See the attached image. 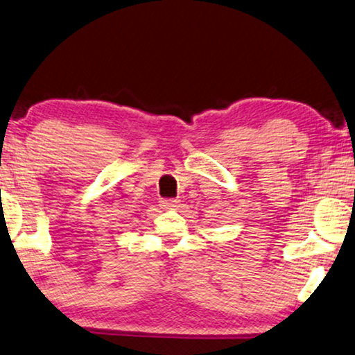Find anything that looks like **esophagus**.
Returning <instances> with one entry per match:
<instances>
[{
    "label": "esophagus",
    "mask_w": 355,
    "mask_h": 355,
    "mask_svg": "<svg viewBox=\"0 0 355 355\" xmlns=\"http://www.w3.org/2000/svg\"><path fill=\"white\" fill-rule=\"evenodd\" d=\"M162 205L164 208H174L179 205V200H176V198H164V200H162Z\"/></svg>",
    "instance_id": "1"
}]
</instances>
